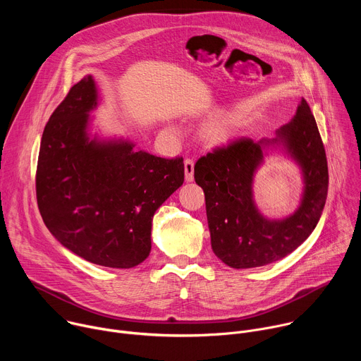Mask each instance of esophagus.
<instances>
[{
    "mask_svg": "<svg viewBox=\"0 0 361 361\" xmlns=\"http://www.w3.org/2000/svg\"><path fill=\"white\" fill-rule=\"evenodd\" d=\"M184 174L187 183H191L194 180V161L190 159L184 161Z\"/></svg>",
    "mask_w": 361,
    "mask_h": 361,
    "instance_id": "obj_1",
    "label": "esophagus"
}]
</instances>
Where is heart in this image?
<instances>
[{
  "instance_id": "b5f03b06",
  "label": "heart",
  "mask_w": 361,
  "mask_h": 361,
  "mask_svg": "<svg viewBox=\"0 0 361 361\" xmlns=\"http://www.w3.org/2000/svg\"><path fill=\"white\" fill-rule=\"evenodd\" d=\"M235 134L237 127L230 120L214 121L207 127V130H205V138H207V141L214 147L227 145L235 138Z\"/></svg>"
}]
</instances>
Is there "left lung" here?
I'll use <instances>...</instances> for the list:
<instances>
[{"label":"left lung","instance_id":"8db88e82","mask_svg":"<svg viewBox=\"0 0 361 361\" xmlns=\"http://www.w3.org/2000/svg\"><path fill=\"white\" fill-rule=\"evenodd\" d=\"M277 146L300 167L305 187L293 215L267 219L253 201L252 184L267 149ZM194 178L205 195L212 248L224 264L252 269L281 260L313 233L329 190L326 151L307 101L301 98L276 138H240L198 159Z\"/></svg>","mask_w":361,"mask_h":361}]
</instances>
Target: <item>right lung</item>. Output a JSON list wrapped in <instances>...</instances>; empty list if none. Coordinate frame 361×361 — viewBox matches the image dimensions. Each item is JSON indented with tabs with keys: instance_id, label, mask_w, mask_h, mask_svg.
<instances>
[{
	"instance_id": "obj_1",
	"label": "right lung",
	"mask_w": 361,
	"mask_h": 361,
	"mask_svg": "<svg viewBox=\"0 0 361 361\" xmlns=\"http://www.w3.org/2000/svg\"><path fill=\"white\" fill-rule=\"evenodd\" d=\"M92 75L51 114L35 176L41 217L66 248L102 267L131 269L151 251L154 213L183 185V159H161L124 138L90 134Z\"/></svg>"
}]
</instances>
